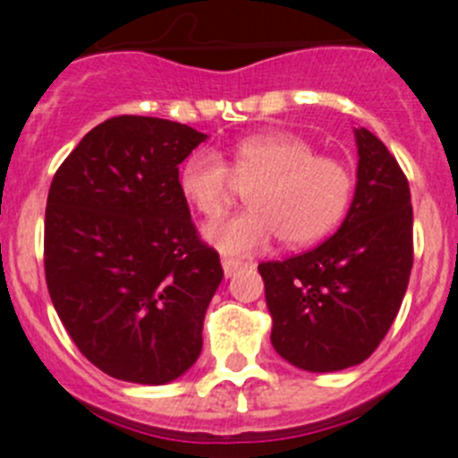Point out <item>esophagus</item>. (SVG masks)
I'll return each mask as SVG.
<instances>
[{
    "instance_id": "1",
    "label": "esophagus",
    "mask_w": 458,
    "mask_h": 458,
    "mask_svg": "<svg viewBox=\"0 0 458 458\" xmlns=\"http://www.w3.org/2000/svg\"><path fill=\"white\" fill-rule=\"evenodd\" d=\"M221 266H224V275L230 279V276H234L242 270L243 261H237V259H221Z\"/></svg>"
}]
</instances>
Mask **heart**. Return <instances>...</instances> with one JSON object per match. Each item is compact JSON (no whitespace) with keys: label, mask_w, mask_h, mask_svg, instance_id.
<instances>
[{"label":"heart","mask_w":458,"mask_h":458,"mask_svg":"<svg viewBox=\"0 0 458 458\" xmlns=\"http://www.w3.org/2000/svg\"><path fill=\"white\" fill-rule=\"evenodd\" d=\"M250 186V208L210 224L203 237L224 255H255L279 237L301 248L330 234L348 212L352 170L317 155L315 146L288 132L250 135L234 143L230 168L216 152L197 150L179 168V192L206 219L230 208L237 183Z\"/></svg>","instance_id":"obj_1"}]
</instances>
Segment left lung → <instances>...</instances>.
Listing matches in <instances>:
<instances>
[{"label":"left lung","instance_id":"8db88e82","mask_svg":"<svg viewBox=\"0 0 458 458\" xmlns=\"http://www.w3.org/2000/svg\"><path fill=\"white\" fill-rule=\"evenodd\" d=\"M357 188L344 224L315 250L259 263L270 341L293 366H359L390 330L412 270V203L403 170L383 141L354 128Z\"/></svg>","mask_w":458,"mask_h":458}]
</instances>
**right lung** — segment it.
I'll return each mask as SVG.
<instances>
[{
  "mask_svg": "<svg viewBox=\"0 0 458 458\" xmlns=\"http://www.w3.org/2000/svg\"><path fill=\"white\" fill-rule=\"evenodd\" d=\"M206 140L186 123L122 114L92 128L50 183V299L80 352L122 381L164 386L201 354L224 270L177 179Z\"/></svg>",
  "mask_w": 458,
  "mask_h": 458,
  "instance_id": "obj_1",
  "label": "right lung"
}]
</instances>
